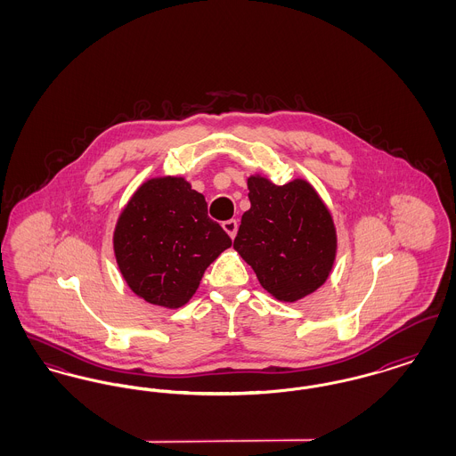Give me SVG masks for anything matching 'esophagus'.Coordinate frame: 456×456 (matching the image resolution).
<instances>
[{"mask_svg": "<svg viewBox=\"0 0 456 456\" xmlns=\"http://www.w3.org/2000/svg\"><path fill=\"white\" fill-rule=\"evenodd\" d=\"M222 227L231 236V239L236 238V234H238V220H227V222L222 224Z\"/></svg>", "mask_w": 456, "mask_h": 456, "instance_id": "34e87169", "label": "esophagus"}]
</instances>
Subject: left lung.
<instances>
[{"label": "left lung", "mask_w": 456, "mask_h": 456, "mask_svg": "<svg viewBox=\"0 0 456 456\" xmlns=\"http://www.w3.org/2000/svg\"><path fill=\"white\" fill-rule=\"evenodd\" d=\"M251 207L240 217L234 249L261 287L281 303H297L328 281L337 258L333 216L303 177L275 184L260 173L248 177Z\"/></svg>", "instance_id": "1"}]
</instances>
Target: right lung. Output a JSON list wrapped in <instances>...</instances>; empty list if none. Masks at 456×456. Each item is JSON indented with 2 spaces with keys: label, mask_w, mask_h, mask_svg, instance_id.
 Listing matches in <instances>:
<instances>
[{
  "label": "right lung",
  "mask_w": 456,
  "mask_h": 456,
  "mask_svg": "<svg viewBox=\"0 0 456 456\" xmlns=\"http://www.w3.org/2000/svg\"><path fill=\"white\" fill-rule=\"evenodd\" d=\"M232 240L207 214L205 196L181 175L143 181L112 232L118 268L147 303L177 309L195 296L205 270Z\"/></svg>",
  "instance_id": "add662e5"
}]
</instances>
